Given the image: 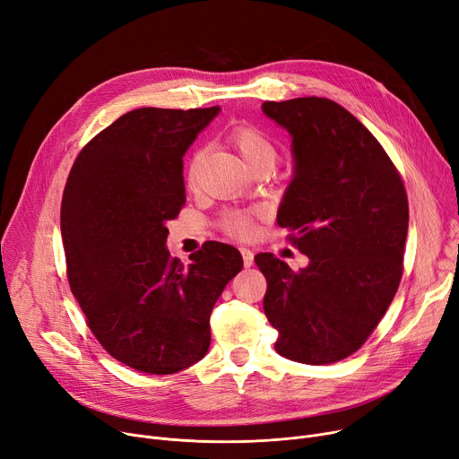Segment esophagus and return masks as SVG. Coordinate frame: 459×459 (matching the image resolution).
<instances>
[{"label":"esophagus","instance_id":"obj_1","mask_svg":"<svg viewBox=\"0 0 459 459\" xmlns=\"http://www.w3.org/2000/svg\"><path fill=\"white\" fill-rule=\"evenodd\" d=\"M240 254H242V264L250 268L254 264V252H250L248 248H240Z\"/></svg>","mask_w":459,"mask_h":459}]
</instances>
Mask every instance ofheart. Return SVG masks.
I'll return each mask as SVG.
<instances>
[{
  "mask_svg": "<svg viewBox=\"0 0 459 459\" xmlns=\"http://www.w3.org/2000/svg\"><path fill=\"white\" fill-rule=\"evenodd\" d=\"M230 143L237 148V152L247 160L248 167L254 170L261 165L273 167L278 148L276 143L268 133L259 129L254 124H237L230 131ZM200 160L202 152H196L191 160H188V167L185 172V181L188 186H195L198 181V170H200ZM219 226L224 233L235 237V238H250L255 233V212L254 211H242V209H230L226 211Z\"/></svg>",
  "mask_w": 459,
  "mask_h": 459,
  "instance_id": "1",
  "label": "heart"
}]
</instances>
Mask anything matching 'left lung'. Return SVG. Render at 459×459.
<instances>
[{"label":"left lung","mask_w":459,"mask_h":459,"mask_svg":"<svg viewBox=\"0 0 459 459\" xmlns=\"http://www.w3.org/2000/svg\"><path fill=\"white\" fill-rule=\"evenodd\" d=\"M292 137L294 178L278 212L309 257L292 268L257 254L263 309L278 354L306 365L341 361L365 344L403 273L410 207L402 176L374 134L328 98L264 101Z\"/></svg>","instance_id":"8db88e82"}]
</instances>
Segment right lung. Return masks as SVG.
Wrapping results in <instances>:
<instances>
[{
    "label": "right lung",
    "instance_id": "add662e5",
    "mask_svg": "<svg viewBox=\"0 0 459 459\" xmlns=\"http://www.w3.org/2000/svg\"><path fill=\"white\" fill-rule=\"evenodd\" d=\"M143 107L100 131L75 157L61 204L70 290L98 342L146 374L200 361L209 316L242 255L209 240L183 264L167 222L185 205L183 155L219 115Z\"/></svg>",
    "mask_w": 459,
    "mask_h": 459
}]
</instances>
